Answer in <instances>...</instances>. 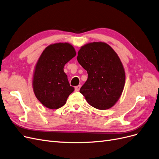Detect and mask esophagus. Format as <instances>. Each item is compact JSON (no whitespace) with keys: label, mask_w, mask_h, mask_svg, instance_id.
<instances>
[{"label":"esophagus","mask_w":159,"mask_h":159,"mask_svg":"<svg viewBox=\"0 0 159 159\" xmlns=\"http://www.w3.org/2000/svg\"><path fill=\"white\" fill-rule=\"evenodd\" d=\"M80 88H81V85H77V86H75V90L76 91H79L80 89Z\"/></svg>","instance_id":"obj_1"}]
</instances>
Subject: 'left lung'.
<instances>
[{
	"instance_id": "obj_1",
	"label": "left lung",
	"mask_w": 159,
	"mask_h": 159,
	"mask_svg": "<svg viewBox=\"0 0 159 159\" xmlns=\"http://www.w3.org/2000/svg\"><path fill=\"white\" fill-rule=\"evenodd\" d=\"M77 60L88 75L80 92L96 109L113 107L121 96L125 81L123 66L116 52L106 43H89L81 48Z\"/></svg>"
}]
</instances>
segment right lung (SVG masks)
<instances>
[{
    "instance_id": "obj_1",
    "label": "right lung",
    "mask_w": 159,
    "mask_h": 159,
    "mask_svg": "<svg viewBox=\"0 0 159 159\" xmlns=\"http://www.w3.org/2000/svg\"><path fill=\"white\" fill-rule=\"evenodd\" d=\"M75 55L74 47L68 43L51 44L41 54L34 74L33 89L36 98L47 108L61 107L74 91L64 67Z\"/></svg>"
}]
</instances>
